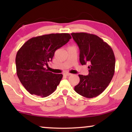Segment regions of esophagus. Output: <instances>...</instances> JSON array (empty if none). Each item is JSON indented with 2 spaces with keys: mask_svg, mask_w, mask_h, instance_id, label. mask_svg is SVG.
<instances>
[{
  "mask_svg": "<svg viewBox=\"0 0 132 132\" xmlns=\"http://www.w3.org/2000/svg\"><path fill=\"white\" fill-rule=\"evenodd\" d=\"M64 76H69L71 75V74L70 73H65L64 74Z\"/></svg>",
  "mask_w": 132,
  "mask_h": 132,
  "instance_id": "esophagus-1",
  "label": "esophagus"
}]
</instances>
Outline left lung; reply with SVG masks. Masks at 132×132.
Instances as JSON below:
<instances>
[{
    "label": "left lung",
    "mask_w": 132,
    "mask_h": 132,
    "mask_svg": "<svg viewBox=\"0 0 132 132\" xmlns=\"http://www.w3.org/2000/svg\"><path fill=\"white\" fill-rule=\"evenodd\" d=\"M80 50L82 65L89 64L88 76L79 75L75 91L83 97L93 98L108 87L115 73V57L111 46L98 36L85 32L71 33Z\"/></svg>",
    "instance_id": "1"
}]
</instances>
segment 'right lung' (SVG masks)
<instances>
[{"label": "right lung", "mask_w": 132, "mask_h": 132, "mask_svg": "<svg viewBox=\"0 0 132 132\" xmlns=\"http://www.w3.org/2000/svg\"><path fill=\"white\" fill-rule=\"evenodd\" d=\"M71 38L67 33L38 36L29 39L18 50L15 57L17 75L30 94L46 97L55 91L63 76L48 71L45 67L52 61L56 50Z\"/></svg>", "instance_id": "right-lung-1"}]
</instances>
